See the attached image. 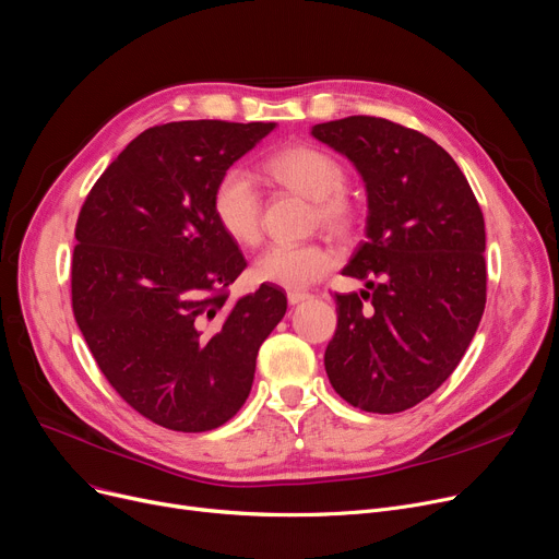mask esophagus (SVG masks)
<instances>
[{"label": "esophagus", "instance_id": "obj_1", "mask_svg": "<svg viewBox=\"0 0 559 559\" xmlns=\"http://www.w3.org/2000/svg\"><path fill=\"white\" fill-rule=\"evenodd\" d=\"M308 297H310L308 293H287V301H289V306H297V304L306 301Z\"/></svg>", "mask_w": 559, "mask_h": 559}]
</instances>
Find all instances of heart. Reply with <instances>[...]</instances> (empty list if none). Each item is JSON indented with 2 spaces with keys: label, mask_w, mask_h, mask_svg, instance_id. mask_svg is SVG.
Wrapping results in <instances>:
<instances>
[{
  "label": "heart",
  "mask_w": 559,
  "mask_h": 559,
  "mask_svg": "<svg viewBox=\"0 0 559 559\" xmlns=\"http://www.w3.org/2000/svg\"><path fill=\"white\" fill-rule=\"evenodd\" d=\"M264 174L281 187L314 201L312 224L331 235L347 237L360 219L358 201L345 187V164L312 143H293L266 157ZM212 214L219 228L241 247H255L262 237V197L245 168H228L212 189ZM333 253L320 241L274 245L253 266L260 283L283 289H304L324 278L333 266Z\"/></svg>",
  "instance_id": "heart-1"
}]
</instances>
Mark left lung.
<instances>
[{
	"instance_id": "1",
	"label": "left lung",
	"mask_w": 559,
	"mask_h": 559,
	"mask_svg": "<svg viewBox=\"0 0 559 559\" xmlns=\"http://www.w3.org/2000/svg\"><path fill=\"white\" fill-rule=\"evenodd\" d=\"M312 136L354 162L370 210L368 239L343 270L370 293H335L326 374L352 406L400 414L454 372L479 326L484 216L456 162L418 130L349 116L314 126Z\"/></svg>"
}]
</instances>
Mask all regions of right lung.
Masks as SVG:
<instances>
[{"mask_svg": "<svg viewBox=\"0 0 559 559\" xmlns=\"http://www.w3.org/2000/svg\"><path fill=\"white\" fill-rule=\"evenodd\" d=\"M274 128H148L80 210L72 312L114 391L159 427L228 423L251 393L260 345L285 314L283 289L266 283L228 304L247 260L212 214L216 180Z\"/></svg>", "mask_w": 559, "mask_h": 559, "instance_id": "add662e5", "label": "right lung"}]
</instances>
